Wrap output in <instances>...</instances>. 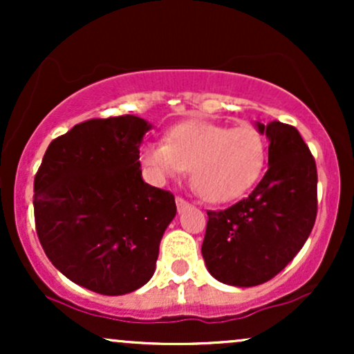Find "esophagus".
<instances>
[{
	"label": "esophagus",
	"mask_w": 354,
	"mask_h": 354,
	"mask_svg": "<svg viewBox=\"0 0 354 354\" xmlns=\"http://www.w3.org/2000/svg\"><path fill=\"white\" fill-rule=\"evenodd\" d=\"M176 208H178V213H183V211L189 208V203L186 201L185 198H181V196H176Z\"/></svg>",
	"instance_id": "1"
}]
</instances>
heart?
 <instances>
[{"label": "heart", "instance_id": "1", "mask_svg": "<svg viewBox=\"0 0 354 354\" xmlns=\"http://www.w3.org/2000/svg\"><path fill=\"white\" fill-rule=\"evenodd\" d=\"M268 146L253 124L236 128L189 120L173 126L166 143H145L140 161L158 181L191 169V183L203 200L228 203L243 196L261 178Z\"/></svg>", "mask_w": 354, "mask_h": 354}]
</instances>
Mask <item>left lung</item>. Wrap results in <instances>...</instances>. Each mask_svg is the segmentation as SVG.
I'll use <instances>...</instances> for the list:
<instances>
[{
  "label": "left lung",
  "mask_w": 354,
  "mask_h": 354,
  "mask_svg": "<svg viewBox=\"0 0 354 354\" xmlns=\"http://www.w3.org/2000/svg\"><path fill=\"white\" fill-rule=\"evenodd\" d=\"M266 135L268 171L245 200L208 211L201 253L218 281L250 288L270 281L298 254L318 211L315 158L298 129L256 123Z\"/></svg>",
  "instance_id": "8db88e82"
}]
</instances>
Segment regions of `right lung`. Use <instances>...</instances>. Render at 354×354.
Segmentation results:
<instances>
[{"label": "right lung", "instance_id": "obj_1", "mask_svg": "<svg viewBox=\"0 0 354 354\" xmlns=\"http://www.w3.org/2000/svg\"><path fill=\"white\" fill-rule=\"evenodd\" d=\"M149 129L133 115L75 124L51 141L35 176L44 253L95 293L120 296L148 283L176 214L173 194L141 178L140 145Z\"/></svg>", "mask_w": 354, "mask_h": 354}]
</instances>
